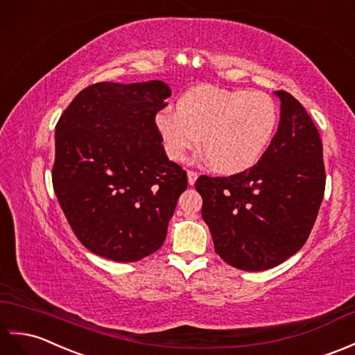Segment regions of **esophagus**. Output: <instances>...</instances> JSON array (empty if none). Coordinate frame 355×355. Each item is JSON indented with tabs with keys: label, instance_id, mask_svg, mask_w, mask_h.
I'll use <instances>...</instances> for the list:
<instances>
[{
	"label": "esophagus",
	"instance_id": "obj_1",
	"mask_svg": "<svg viewBox=\"0 0 355 355\" xmlns=\"http://www.w3.org/2000/svg\"><path fill=\"white\" fill-rule=\"evenodd\" d=\"M187 176H188V184H190V185H194L196 184V180H198V173H196V171H188L187 173Z\"/></svg>",
	"mask_w": 355,
	"mask_h": 355
}]
</instances>
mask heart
<instances>
[{"label": "heart", "mask_w": 355, "mask_h": 355, "mask_svg": "<svg viewBox=\"0 0 355 355\" xmlns=\"http://www.w3.org/2000/svg\"><path fill=\"white\" fill-rule=\"evenodd\" d=\"M278 121V106L269 94L212 85L188 89L179 109L167 106L155 115L171 161H184L200 143L209 167L222 175L254 167L272 144Z\"/></svg>", "instance_id": "1"}]
</instances>
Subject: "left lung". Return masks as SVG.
I'll return each instance as SVG.
<instances>
[{"instance_id": "obj_1", "label": "left lung", "mask_w": 355, "mask_h": 355, "mask_svg": "<svg viewBox=\"0 0 355 355\" xmlns=\"http://www.w3.org/2000/svg\"><path fill=\"white\" fill-rule=\"evenodd\" d=\"M275 96L281 100L278 130L257 165L239 175L196 180L216 252L246 272L272 269L304 246L325 191L316 125L291 94Z\"/></svg>"}]
</instances>
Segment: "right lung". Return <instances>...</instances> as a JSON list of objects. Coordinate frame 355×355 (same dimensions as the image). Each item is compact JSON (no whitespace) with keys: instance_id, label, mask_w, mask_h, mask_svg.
<instances>
[{"instance_id":"1","label":"right lung","mask_w":355,"mask_h":355,"mask_svg":"<svg viewBox=\"0 0 355 355\" xmlns=\"http://www.w3.org/2000/svg\"><path fill=\"white\" fill-rule=\"evenodd\" d=\"M170 94L162 80L96 83L77 94L56 124L54 193L92 254L139 261L167 237L188 184L155 125Z\"/></svg>"}]
</instances>
